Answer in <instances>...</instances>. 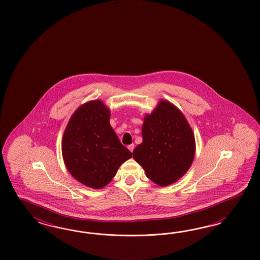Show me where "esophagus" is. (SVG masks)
Wrapping results in <instances>:
<instances>
[{
  "instance_id": "34e87169",
  "label": "esophagus",
  "mask_w": 260,
  "mask_h": 260,
  "mask_svg": "<svg viewBox=\"0 0 260 260\" xmlns=\"http://www.w3.org/2000/svg\"><path fill=\"white\" fill-rule=\"evenodd\" d=\"M127 148H128V150H131V151L133 152V151H134V144H131V145H128V146H127Z\"/></svg>"
}]
</instances>
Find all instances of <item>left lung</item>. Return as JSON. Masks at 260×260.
<instances>
[{"label":"left lung","instance_id":"left-lung-1","mask_svg":"<svg viewBox=\"0 0 260 260\" xmlns=\"http://www.w3.org/2000/svg\"><path fill=\"white\" fill-rule=\"evenodd\" d=\"M142 135L143 142L133 153L150 180L167 186L189 170L196 152L194 135L173 104L163 100L150 115H146Z\"/></svg>","mask_w":260,"mask_h":260}]
</instances>
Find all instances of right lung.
<instances>
[{
    "label": "right lung",
    "mask_w": 260,
    "mask_h": 260,
    "mask_svg": "<svg viewBox=\"0 0 260 260\" xmlns=\"http://www.w3.org/2000/svg\"><path fill=\"white\" fill-rule=\"evenodd\" d=\"M63 161L82 184L100 189L133 153L119 140L110 124V110L99 100L80 107L71 117L62 141Z\"/></svg>",
    "instance_id": "right-lung-1"
}]
</instances>
